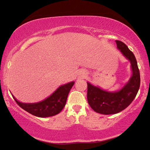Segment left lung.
Wrapping results in <instances>:
<instances>
[{"mask_svg":"<svg viewBox=\"0 0 150 150\" xmlns=\"http://www.w3.org/2000/svg\"><path fill=\"white\" fill-rule=\"evenodd\" d=\"M117 48L130 61L132 76L120 90L108 92L87 82V101L97 113L109 115L120 112L131 104L140 88V76L133 53L123 42L116 40Z\"/></svg>","mask_w":150,"mask_h":150,"instance_id":"8db88e82","label":"left lung"}]
</instances>
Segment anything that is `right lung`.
<instances>
[{
	"label": "right lung",
	"mask_w": 150,
	"mask_h": 150,
	"mask_svg": "<svg viewBox=\"0 0 150 150\" xmlns=\"http://www.w3.org/2000/svg\"><path fill=\"white\" fill-rule=\"evenodd\" d=\"M75 82L60 86L49 97L37 103H22L13 95V99L22 108L34 116L46 118L59 113L66 104L67 98Z\"/></svg>",
	"instance_id": "add662e5"
}]
</instances>
